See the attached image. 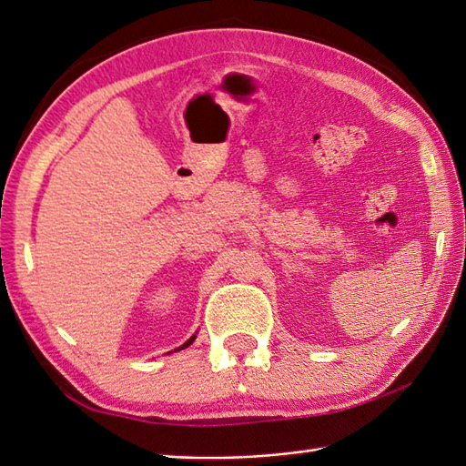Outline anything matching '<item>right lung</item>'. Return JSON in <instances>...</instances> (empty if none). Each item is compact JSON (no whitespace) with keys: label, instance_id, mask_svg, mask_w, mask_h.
<instances>
[{"label":"right lung","instance_id":"right-lung-1","mask_svg":"<svg viewBox=\"0 0 466 466\" xmlns=\"http://www.w3.org/2000/svg\"><path fill=\"white\" fill-rule=\"evenodd\" d=\"M194 339H197V335H192V338H190V339H188L187 343H184V345H182V348H178V350H175V351H180V350H184V348H188V345H190V343H192Z\"/></svg>","mask_w":466,"mask_h":466}]
</instances>
